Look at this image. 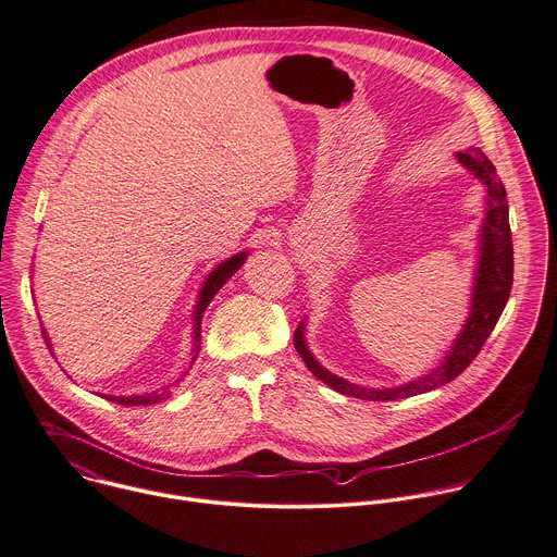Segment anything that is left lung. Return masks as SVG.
<instances>
[{
    "label": "left lung",
    "mask_w": 557,
    "mask_h": 557,
    "mask_svg": "<svg viewBox=\"0 0 557 557\" xmlns=\"http://www.w3.org/2000/svg\"><path fill=\"white\" fill-rule=\"evenodd\" d=\"M457 159L474 172L485 185H487V195H490V210L483 223V234H481V260H479V271H476V284H474V295H472V312L468 323L463 325L459 338L455 341L450 354L437 367L433 374L413 381L409 385L396 387V389H364L358 385H351L338 376H332L327 369H323L312 354L308 351L304 343V330L301 325L295 330V349L299 351L301 360L310 372L323 381L327 387L343 396L360 398V400H374V403H387V400H398V398H409L418 394L433 392L442 385H448L455 381L463 369L476 358L481 347L485 345L487 336L492 334L498 317L503 314V308L509 299V290L513 284V247H511V230H509V210H507V193L500 176L496 174L494 163L479 150L470 148L466 152H457Z\"/></svg>",
    "instance_id": "1"
}]
</instances>
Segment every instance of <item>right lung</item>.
I'll list each match as a JSON object with an SVG mask.
<instances>
[{"instance_id":"obj_1","label":"right lung","mask_w":557,"mask_h":557,"mask_svg":"<svg viewBox=\"0 0 557 557\" xmlns=\"http://www.w3.org/2000/svg\"><path fill=\"white\" fill-rule=\"evenodd\" d=\"M245 258H247V253H238V256H234V258H230L227 262H223L221 267H216L212 273H210V277H208V282L203 284V290H201V297H199V304H197V314H195V321H197V336H195V341H199V323H201V317H203V312H206V308H208V304L214 299V295L223 288V284L243 267V262H245ZM46 338V336H44ZM199 347L201 345H197L195 347V351H199ZM197 356V354H195ZM172 387V385H170ZM170 387H165V389H161V392H154V394H148V396H131V398H117V396H102V398H107V400H111V403H117V405H124V407H139V405H154V403H161L165 396H168V389Z\"/></svg>"}]
</instances>
